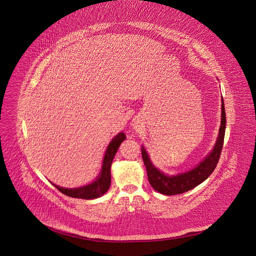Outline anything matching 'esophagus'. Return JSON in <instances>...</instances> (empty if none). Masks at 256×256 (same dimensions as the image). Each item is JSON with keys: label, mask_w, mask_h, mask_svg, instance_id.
<instances>
[{"label": "esophagus", "mask_w": 256, "mask_h": 256, "mask_svg": "<svg viewBox=\"0 0 256 256\" xmlns=\"http://www.w3.org/2000/svg\"><path fill=\"white\" fill-rule=\"evenodd\" d=\"M134 128H136V126H134Z\"/></svg>", "instance_id": "esophagus-1"}]
</instances>
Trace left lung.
Masks as SVG:
<instances>
[{"label": "left lung", "instance_id": "1", "mask_svg": "<svg viewBox=\"0 0 256 256\" xmlns=\"http://www.w3.org/2000/svg\"><path fill=\"white\" fill-rule=\"evenodd\" d=\"M226 120L224 104L222 98L220 126L219 134L213 148L193 169L178 172L176 174L170 176L158 169L150 159L145 146H142V158L146 166L148 182L150 183L152 187L163 195H178L195 188L196 186L207 180L208 176L213 172V170H215L219 161L226 132Z\"/></svg>", "mask_w": 256, "mask_h": 256}]
</instances>
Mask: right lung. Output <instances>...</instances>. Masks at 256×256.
Wrapping results in <instances>:
<instances>
[{
	"instance_id": "add662e5",
	"label": "right lung",
	"mask_w": 256,
	"mask_h": 256,
	"mask_svg": "<svg viewBox=\"0 0 256 256\" xmlns=\"http://www.w3.org/2000/svg\"><path fill=\"white\" fill-rule=\"evenodd\" d=\"M124 139H126V134L124 132H120L112 138V140L110 141L108 146L106 148L104 156L102 159V165L100 168V172H98L96 178L92 182L86 184L84 186L76 187V188H65V187L56 185L54 183H50L56 188H58L62 194L76 198L92 200V198H97L104 195L108 191L110 183H111L110 167H111L112 161L119 146Z\"/></svg>"
}]
</instances>
